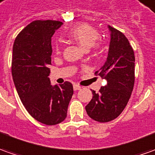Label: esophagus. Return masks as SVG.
I'll use <instances>...</instances> for the list:
<instances>
[{"instance_id":"1","label":"esophagus","mask_w":155,"mask_h":155,"mask_svg":"<svg viewBox=\"0 0 155 155\" xmlns=\"http://www.w3.org/2000/svg\"><path fill=\"white\" fill-rule=\"evenodd\" d=\"M73 89L74 90H80L81 89V86L78 85V84H74L73 85Z\"/></svg>"}]
</instances>
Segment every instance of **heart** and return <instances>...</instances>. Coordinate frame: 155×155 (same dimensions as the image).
<instances>
[{
	"mask_svg": "<svg viewBox=\"0 0 155 155\" xmlns=\"http://www.w3.org/2000/svg\"><path fill=\"white\" fill-rule=\"evenodd\" d=\"M67 37L69 39L78 43L85 50H88L91 47L96 45L100 35L94 28L88 24H81L75 27L68 32ZM55 51L56 54L61 53V45L56 44L55 45Z\"/></svg>",
	"mask_w": 155,
	"mask_h": 155,
	"instance_id": "1",
	"label": "heart"
}]
</instances>
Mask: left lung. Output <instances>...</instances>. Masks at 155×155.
Masks as SVG:
<instances>
[{"mask_svg": "<svg viewBox=\"0 0 155 155\" xmlns=\"http://www.w3.org/2000/svg\"><path fill=\"white\" fill-rule=\"evenodd\" d=\"M110 42L104 66L95 75L107 81L98 94L92 90L93 98L86 111L93 120L108 122L116 119L128 103L135 81V56L133 47L121 32L109 26Z\"/></svg>", "mask_w": 155, "mask_h": 155, "instance_id": "left-lung-1", "label": "left lung"}]
</instances>
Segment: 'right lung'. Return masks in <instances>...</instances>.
Here are the masks:
<instances>
[{"label": "right lung", "mask_w": 155, "mask_h": 155, "mask_svg": "<svg viewBox=\"0 0 155 155\" xmlns=\"http://www.w3.org/2000/svg\"><path fill=\"white\" fill-rule=\"evenodd\" d=\"M62 24L54 20L34 21L19 33L12 49V74L19 98L32 117L48 126L66 119L73 94L71 83L52 86L48 78L51 37Z\"/></svg>", "instance_id": "obj_1"}]
</instances>
